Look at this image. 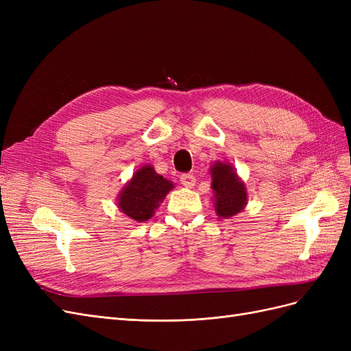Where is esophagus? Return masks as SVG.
Wrapping results in <instances>:
<instances>
[{
    "label": "esophagus",
    "instance_id": "1",
    "mask_svg": "<svg viewBox=\"0 0 351 351\" xmlns=\"http://www.w3.org/2000/svg\"><path fill=\"white\" fill-rule=\"evenodd\" d=\"M180 182H182V184L187 189H192L196 183V178L193 174H182L180 176Z\"/></svg>",
    "mask_w": 351,
    "mask_h": 351
}]
</instances>
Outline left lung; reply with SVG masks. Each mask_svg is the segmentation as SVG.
Segmentation results:
<instances>
[{
    "instance_id": "8db88e82",
    "label": "left lung",
    "mask_w": 351,
    "mask_h": 351,
    "mask_svg": "<svg viewBox=\"0 0 351 351\" xmlns=\"http://www.w3.org/2000/svg\"><path fill=\"white\" fill-rule=\"evenodd\" d=\"M212 202L219 218H231L246 208L247 189L230 162L215 161L209 168Z\"/></svg>"
}]
</instances>
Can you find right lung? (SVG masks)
<instances>
[{
    "label": "right lung",
    "mask_w": 351,
    "mask_h": 351,
    "mask_svg": "<svg viewBox=\"0 0 351 351\" xmlns=\"http://www.w3.org/2000/svg\"><path fill=\"white\" fill-rule=\"evenodd\" d=\"M174 189V183L159 176L154 165L145 164L136 169L117 196V208L133 221L151 219L165 196Z\"/></svg>",
    "instance_id": "1"
}]
</instances>
